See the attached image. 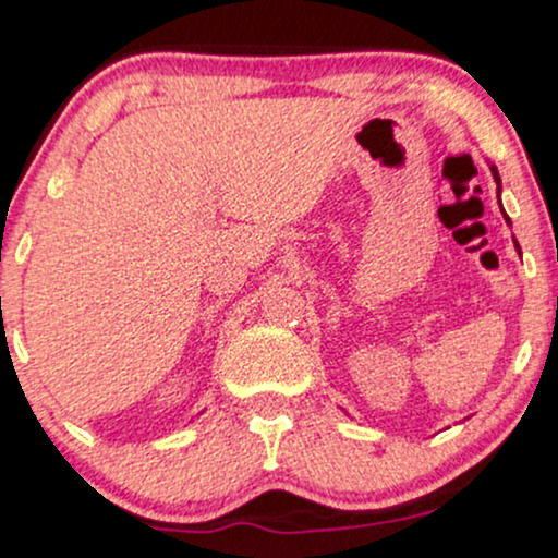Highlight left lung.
<instances>
[{
  "label": "left lung",
  "mask_w": 558,
  "mask_h": 558,
  "mask_svg": "<svg viewBox=\"0 0 558 558\" xmlns=\"http://www.w3.org/2000/svg\"><path fill=\"white\" fill-rule=\"evenodd\" d=\"M493 170V175H496V183H501V181H498V172H496V168H490Z\"/></svg>",
  "instance_id": "obj_1"
}]
</instances>
